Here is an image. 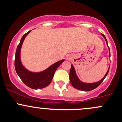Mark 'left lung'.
I'll use <instances>...</instances> for the list:
<instances>
[{
  "instance_id": "left-lung-1",
  "label": "left lung",
  "mask_w": 122,
  "mask_h": 122,
  "mask_svg": "<svg viewBox=\"0 0 122 122\" xmlns=\"http://www.w3.org/2000/svg\"><path fill=\"white\" fill-rule=\"evenodd\" d=\"M102 36L104 38V39L106 41V43H107V45L108 46L109 51V57H111V54H110V49L108 45V41H107V39H106L105 36L101 34ZM110 66L109 67L108 70L106 73L105 75L104 76V77L102 78L101 80L95 82H82V81H81L79 79L78 76H77L76 74V71L75 69H74V67L73 65H71V69H70V74H69V78H70V81L71 82V84L72 85L73 87L77 89V90H81L83 91H91V90H94V89L96 88L97 87H98L102 83V82L103 81V80L105 78V77H107V76L108 75V73L109 72V70Z\"/></svg>"
}]
</instances>
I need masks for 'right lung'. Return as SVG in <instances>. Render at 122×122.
<instances>
[{
    "mask_svg": "<svg viewBox=\"0 0 122 122\" xmlns=\"http://www.w3.org/2000/svg\"><path fill=\"white\" fill-rule=\"evenodd\" d=\"M31 31H29L23 35L17 46L15 52L14 66L17 74L22 81L31 88L37 90L47 87L51 83L56 69L65 61V59L52 64L45 70L40 72L31 71L26 69L21 61V49L25 38Z\"/></svg>",
    "mask_w": 122,
    "mask_h": 122,
    "instance_id": "1",
    "label": "right lung"
}]
</instances>
